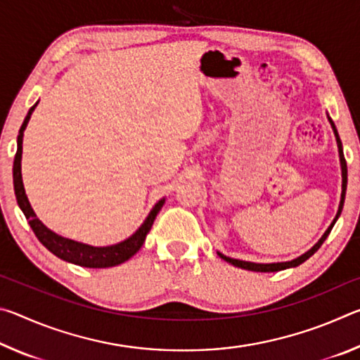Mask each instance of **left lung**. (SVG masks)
<instances>
[{
	"label": "left lung",
	"instance_id": "8db88e82",
	"mask_svg": "<svg viewBox=\"0 0 360 360\" xmlns=\"http://www.w3.org/2000/svg\"><path fill=\"white\" fill-rule=\"evenodd\" d=\"M328 120H330V125H332V129H333V133H335V136H337V144H338V152H340V162H341V176H343V186H341V188H343V191H341V200H340V206H338L337 216H335L333 222L330 224V227H328V229L326 230V233L322 235V238H321L318 243H316V245H314L311 249H309L308 252H304L303 255H300V257H297V259L290 260V262H279V264H252V262H245V260H238V259H230V257H227V255H224V254L219 252V255H221V259H224L225 262H229V264H231V265L240 266V268H245V270H251V271H264V273H265V271H279V270H285V268L297 266V265L303 264L304 260L311 257V255L322 246V243L326 241L328 233H330L332 229H333L335 222H337V219L340 217L341 210H343L345 195H346V184H348V167H346V158H345V154H343V146H341L338 131H337V129H335V124L332 122V119L328 117Z\"/></svg>",
	"mask_w": 360,
	"mask_h": 360
}]
</instances>
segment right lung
I'll return each instance as SVG.
<instances>
[{
    "mask_svg": "<svg viewBox=\"0 0 360 360\" xmlns=\"http://www.w3.org/2000/svg\"><path fill=\"white\" fill-rule=\"evenodd\" d=\"M36 106H38V103L30 108L27 117L23 120V124L19 130V136H17V152L14 157V168H12V178H14V192H15L17 203H19L20 210L23 211V214H25L30 227H32V230L34 231L36 238H38L42 245L49 249V251L56 254L57 257L63 259L66 262H71V264L75 265H81L87 268H108V266L124 264L125 260H129L131 255H135L139 251V248L143 246L146 235L149 233L152 224H154L158 211L162 210L165 200H160V202L152 208V211L149 212V216L146 217V221L143 222L141 227H139L129 240L122 241L119 245H114V246L95 248V246L82 245V243L63 238V236H60L57 233H53L52 230H49L46 225L36 217L34 211L32 210V206H30V202L25 195V188H23L22 173H20L23 131H25L28 120L32 117V112L34 111Z\"/></svg>",
    "mask_w": 360,
    "mask_h": 360,
    "instance_id": "add662e5",
    "label": "right lung"
}]
</instances>
